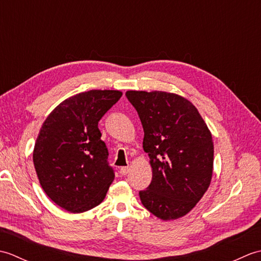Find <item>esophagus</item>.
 <instances>
[{
  "mask_svg": "<svg viewBox=\"0 0 261 261\" xmlns=\"http://www.w3.org/2000/svg\"><path fill=\"white\" fill-rule=\"evenodd\" d=\"M129 170H130V168L127 167V166H124V167L120 168V173H121V175H126L127 173H129Z\"/></svg>",
  "mask_w": 261,
  "mask_h": 261,
  "instance_id": "esophagus-1",
  "label": "esophagus"
}]
</instances>
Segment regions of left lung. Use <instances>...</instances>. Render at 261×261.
<instances>
[{
	"label": "left lung",
	"instance_id": "obj_1",
	"mask_svg": "<svg viewBox=\"0 0 261 261\" xmlns=\"http://www.w3.org/2000/svg\"><path fill=\"white\" fill-rule=\"evenodd\" d=\"M142 123L152 179L141 203L162 220L186 215L207 191L213 173L212 136L197 109L177 94L127 91Z\"/></svg>",
	"mask_w": 261,
	"mask_h": 261
}]
</instances>
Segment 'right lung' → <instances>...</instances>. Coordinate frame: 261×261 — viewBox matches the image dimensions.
<instances>
[{"instance_id": "right-lung-1", "label": "right lung", "mask_w": 261, "mask_h": 261, "mask_svg": "<svg viewBox=\"0 0 261 261\" xmlns=\"http://www.w3.org/2000/svg\"><path fill=\"white\" fill-rule=\"evenodd\" d=\"M120 91L92 90L65 99L43 122L33 165L43 191L71 213L97 206L114 179L98 121L119 101Z\"/></svg>"}]
</instances>
